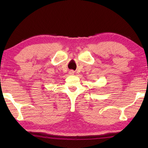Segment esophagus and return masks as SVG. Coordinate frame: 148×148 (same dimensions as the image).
<instances>
[{
	"mask_svg": "<svg viewBox=\"0 0 148 148\" xmlns=\"http://www.w3.org/2000/svg\"><path fill=\"white\" fill-rule=\"evenodd\" d=\"M69 74L71 75H73L74 74V72L73 71H69Z\"/></svg>",
	"mask_w": 148,
	"mask_h": 148,
	"instance_id": "34e87169",
	"label": "esophagus"
}]
</instances>
